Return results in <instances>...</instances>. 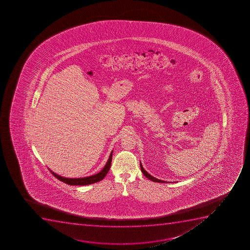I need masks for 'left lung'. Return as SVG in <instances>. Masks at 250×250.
I'll use <instances>...</instances> for the list:
<instances>
[{
    "label": "left lung",
    "instance_id": "1",
    "mask_svg": "<svg viewBox=\"0 0 250 250\" xmlns=\"http://www.w3.org/2000/svg\"><path fill=\"white\" fill-rule=\"evenodd\" d=\"M140 168H141L142 172L144 173V176L146 177V178H149L150 180L153 181V182H156V183H167L166 181L160 180L158 178H154L153 176H151V174H149L147 172H146L145 169H144V167L142 166V164L140 163Z\"/></svg>",
    "mask_w": 250,
    "mask_h": 250
}]
</instances>
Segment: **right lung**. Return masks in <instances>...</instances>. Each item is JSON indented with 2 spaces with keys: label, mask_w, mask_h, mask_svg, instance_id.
Returning <instances> with one entry per match:
<instances>
[{
  "label": "right lung",
  "mask_w": 250,
  "mask_h": 250,
  "mask_svg": "<svg viewBox=\"0 0 250 250\" xmlns=\"http://www.w3.org/2000/svg\"><path fill=\"white\" fill-rule=\"evenodd\" d=\"M111 159H112V151H111V155L109 156L108 161L106 162V166H104V168L99 173L94 174V175L89 176V177H85V178H63V177H61V176L58 175L56 173H54L50 169V171L52 173L53 175L55 176V178H58L59 180L62 181V183H67L68 185H89V184H92V183H98L99 181L104 179V177L106 175V173H108L110 167H111Z\"/></svg>",
  "instance_id": "1"
}]
</instances>
